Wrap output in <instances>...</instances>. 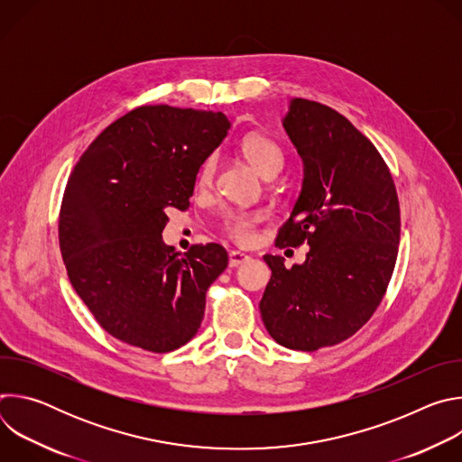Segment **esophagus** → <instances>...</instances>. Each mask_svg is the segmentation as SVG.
Listing matches in <instances>:
<instances>
[{
    "label": "esophagus",
    "instance_id": "obj_1",
    "mask_svg": "<svg viewBox=\"0 0 462 462\" xmlns=\"http://www.w3.org/2000/svg\"><path fill=\"white\" fill-rule=\"evenodd\" d=\"M245 261H248V255L243 254V252H239V250H232V252L228 254V267H232V269L243 265Z\"/></svg>",
    "mask_w": 462,
    "mask_h": 462
}]
</instances>
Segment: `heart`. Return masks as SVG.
<instances>
[{
  "label": "heart",
  "mask_w": 462,
  "mask_h": 462,
  "mask_svg": "<svg viewBox=\"0 0 462 462\" xmlns=\"http://www.w3.org/2000/svg\"><path fill=\"white\" fill-rule=\"evenodd\" d=\"M239 148L243 157L250 162V166L267 179L276 177L285 164V155L280 144L261 134L246 135L241 141ZM216 170V155L207 157L199 168V173H197V182H199V186H210L214 182ZM263 221H265V216L259 212H228L223 217V230L234 243L250 245L255 239L257 228Z\"/></svg>",
  "instance_id": "obj_1"
}]
</instances>
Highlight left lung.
I'll return each instance as SVG.
<instances>
[{"mask_svg":"<svg viewBox=\"0 0 462 462\" xmlns=\"http://www.w3.org/2000/svg\"><path fill=\"white\" fill-rule=\"evenodd\" d=\"M303 161V184L276 246L307 243L303 265L273 271L259 310L283 347L318 351L353 337L389 285L401 241V207L387 164L338 111L292 98L283 118Z\"/></svg>","mask_w":462,"mask_h":462,"instance_id":"obj_1","label":"left lung"}]
</instances>
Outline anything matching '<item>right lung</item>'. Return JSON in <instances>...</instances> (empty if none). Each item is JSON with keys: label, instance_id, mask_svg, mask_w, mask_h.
<instances>
[{"label": "right lung", "instance_id": "1", "mask_svg": "<svg viewBox=\"0 0 462 462\" xmlns=\"http://www.w3.org/2000/svg\"><path fill=\"white\" fill-rule=\"evenodd\" d=\"M221 111L141 106L84 152L61 199L58 239L69 282L106 333L152 353L189 342L207 291L228 265L217 243L179 255L162 241L186 210L203 161L223 143Z\"/></svg>", "mask_w": 462, "mask_h": 462}]
</instances>
